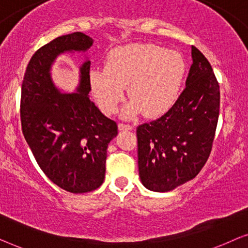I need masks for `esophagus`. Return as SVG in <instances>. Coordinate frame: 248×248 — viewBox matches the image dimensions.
I'll return each mask as SVG.
<instances>
[{
    "mask_svg": "<svg viewBox=\"0 0 248 248\" xmlns=\"http://www.w3.org/2000/svg\"><path fill=\"white\" fill-rule=\"evenodd\" d=\"M118 130H120V131H124V130L131 131V130H133V126H132V125H130V124L120 123V124H118Z\"/></svg>",
    "mask_w": 248,
    "mask_h": 248,
    "instance_id": "1",
    "label": "esophagus"
}]
</instances>
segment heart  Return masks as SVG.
<instances>
[{
  "instance_id": "heart-1",
  "label": "heart",
  "mask_w": 248,
  "mask_h": 248,
  "mask_svg": "<svg viewBox=\"0 0 248 248\" xmlns=\"http://www.w3.org/2000/svg\"><path fill=\"white\" fill-rule=\"evenodd\" d=\"M186 65L181 54L155 45H131L115 50L108 57L106 70L94 69L90 82L98 106L111 115L123 101L125 91L132 101L125 117L142 111L155 118L168 113L181 93Z\"/></svg>"
}]
</instances>
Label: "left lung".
Masks as SVG:
<instances>
[{
    "mask_svg": "<svg viewBox=\"0 0 248 248\" xmlns=\"http://www.w3.org/2000/svg\"><path fill=\"white\" fill-rule=\"evenodd\" d=\"M186 88L168 113L137 127L139 175L145 187L168 192L191 181L212 150L220 89L211 64L192 46Z\"/></svg>",
    "mask_w": 248,
    "mask_h": 248,
    "instance_id": "left-lung-1",
    "label": "left lung"
}]
</instances>
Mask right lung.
<instances>
[{"label": "right lung", "instance_id": "obj_1", "mask_svg": "<svg viewBox=\"0 0 248 248\" xmlns=\"http://www.w3.org/2000/svg\"><path fill=\"white\" fill-rule=\"evenodd\" d=\"M93 40L83 32L57 37L37 50L21 87L22 133L47 177L70 193H87L103 184L108 143L116 122L98 109L89 94L90 61L80 67L76 93H61L50 79V65L64 52H86Z\"/></svg>", "mask_w": 248, "mask_h": 248}]
</instances>
